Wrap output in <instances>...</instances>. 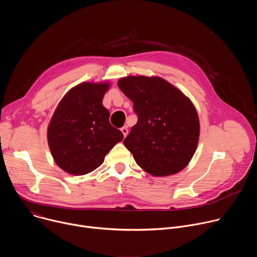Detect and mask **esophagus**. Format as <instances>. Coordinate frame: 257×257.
Returning a JSON list of instances; mask_svg holds the SVG:
<instances>
[{"label": "esophagus", "instance_id": "34e87169", "mask_svg": "<svg viewBox=\"0 0 257 257\" xmlns=\"http://www.w3.org/2000/svg\"><path fill=\"white\" fill-rule=\"evenodd\" d=\"M121 131H122V133H123L124 137H126V136H127V134H128V129H127V127H126V126L122 127V128H121Z\"/></svg>", "mask_w": 257, "mask_h": 257}]
</instances>
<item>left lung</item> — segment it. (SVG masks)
Returning a JSON list of instances; mask_svg holds the SVG:
<instances>
[{
	"instance_id": "1",
	"label": "left lung",
	"mask_w": 257,
	"mask_h": 257,
	"mask_svg": "<svg viewBox=\"0 0 257 257\" xmlns=\"http://www.w3.org/2000/svg\"><path fill=\"white\" fill-rule=\"evenodd\" d=\"M118 86L132 100L138 118L123 141L137 165L161 177L184 169L199 138V120L191 100L160 77L128 76Z\"/></svg>"
}]
</instances>
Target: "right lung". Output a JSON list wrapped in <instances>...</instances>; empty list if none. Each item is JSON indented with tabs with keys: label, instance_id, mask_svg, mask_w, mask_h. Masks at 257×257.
Segmentation results:
<instances>
[{
	"label": "right lung",
	"instance_id": "right-lung-1",
	"mask_svg": "<svg viewBox=\"0 0 257 257\" xmlns=\"http://www.w3.org/2000/svg\"><path fill=\"white\" fill-rule=\"evenodd\" d=\"M108 87L105 82L78 84L56 108L48 128V141L56 164L69 174L92 172L124 137L109 123V112L102 105Z\"/></svg>",
	"mask_w": 257,
	"mask_h": 257
}]
</instances>
